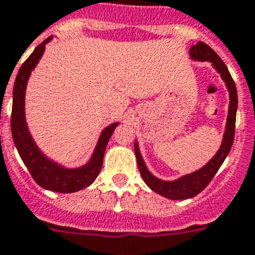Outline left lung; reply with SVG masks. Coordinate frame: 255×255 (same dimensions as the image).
<instances>
[{"label": "left lung", "mask_w": 255, "mask_h": 255, "mask_svg": "<svg viewBox=\"0 0 255 255\" xmlns=\"http://www.w3.org/2000/svg\"><path fill=\"white\" fill-rule=\"evenodd\" d=\"M190 56L194 60L210 61L212 65L216 68L217 72L221 74L230 91L229 117H227V123H226V132L223 134L222 145H221L220 150L217 151V154L212 158V160L208 161V164L204 165L201 169L196 170L194 173L186 174V176L181 177L176 181H163L152 176L143 163L141 152L138 150V145H137V142H134L137 165H138V169H140V173L145 183L152 191L158 192L159 195H163L164 198L172 199V200H185V199L194 198L209 185L214 174L217 173V170L220 169V167L225 161L226 156L229 155L235 137V123H236V110H238V91H236V86H235V82L230 74L229 69H227V66L223 63L222 59L214 52V50H212L204 42H198L196 45L192 46L190 48Z\"/></svg>", "instance_id": "obj_1"}]
</instances>
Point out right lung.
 <instances>
[{
	"mask_svg": "<svg viewBox=\"0 0 255 255\" xmlns=\"http://www.w3.org/2000/svg\"><path fill=\"white\" fill-rule=\"evenodd\" d=\"M51 38L52 37H48L41 45L37 46L17 72L14 91H12L11 133H12L14 143L20 158L23 159L24 164L26 165L35 182L43 189L51 190V191L75 192L90 186L99 176L103 167L106 145L118 123H113L103 130L92 158L87 164L81 168H75V169L64 168L46 158L45 155L39 151L26 127L25 114H24V97H25L26 82L30 73L43 55L45 45L48 41H51Z\"/></svg>",
	"mask_w": 255,
	"mask_h": 255,
	"instance_id": "obj_1",
	"label": "right lung"
}]
</instances>
